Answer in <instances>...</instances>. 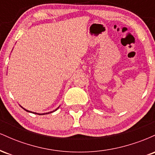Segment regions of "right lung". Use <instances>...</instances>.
I'll use <instances>...</instances> for the list:
<instances>
[{
    "label": "right lung",
    "instance_id": "add662e5",
    "mask_svg": "<svg viewBox=\"0 0 155 155\" xmlns=\"http://www.w3.org/2000/svg\"><path fill=\"white\" fill-rule=\"evenodd\" d=\"M58 108H59V107H58ZM23 108V109H24V110H25V111H28V112H31V111H28V110H26V109H25V108ZM58 108H57V109H55L54 110V111H51V112H48V113H46V114H49V113H52V112H54V111H56V110H58ZM33 114H38V115H44V114H38V113H33Z\"/></svg>",
    "mask_w": 155,
    "mask_h": 155
}]
</instances>
